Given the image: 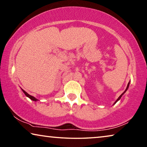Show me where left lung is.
I'll list each match as a JSON object with an SVG mask.
<instances>
[{
    "instance_id": "8db88e82",
    "label": "left lung",
    "mask_w": 147,
    "mask_h": 147,
    "mask_svg": "<svg viewBox=\"0 0 147 147\" xmlns=\"http://www.w3.org/2000/svg\"><path fill=\"white\" fill-rule=\"evenodd\" d=\"M120 98H121V96H120L119 97H118V98L117 99V100H116V101L115 102V103H116V102H117V101H118V100H120Z\"/></svg>"
}]
</instances>
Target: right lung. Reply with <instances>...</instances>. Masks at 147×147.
I'll return each instance as SVG.
<instances>
[{
  "label": "right lung",
  "instance_id": "add662e5",
  "mask_svg": "<svg viewBox=\"0 0 147 147\" xmlns=\"http://www.w3.org/2000/svg\"><path fill=\"white\" fill-rule=\"evenodd\" d=\"M22 91H23V93H24V94H25V95H26V96H27V97H29V99H31L32 100V101H38V99H37L36 98H35V97H33V96H32V95H29V94H27V93L26 92H25V90H22Z\"/></svg>",
  "mask_w": 147,
  "mask_h": 147
}]
</instances>
